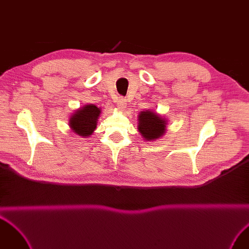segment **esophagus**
Here are the masks:
<instances>
[{
    "instance_id": "esophagus-1",
    "label": "esophagus",
    "mask_w": 249,
    "mask_h": 249,
    "mask_svg": "<svg viewBox=\"0 0 249 249\" xmlns=\"http://www.w3.org/2000/svg\"><path fill=\"white\" fill-rule=\"evenodd\" d=\"M116 103H117V106H118V108H119L120 110H124L126 101H125V99H124L123 97H117Z\"/></svg>"
}]
</instances>
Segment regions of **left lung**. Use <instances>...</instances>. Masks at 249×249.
<instances>
[{"instance_id": "1", "label": "left lung", "mask_w": 249, "mask_h": 249, "mask_svg": "<svg viewBox=\"0 0 249 249\" xmlns=\"http://www.w3.org/2000/svg\"><path fill=\"white\" fill-rule=\"evenodd\" d=\"M138 122V131L148 141L158 139L165 133L166 120L152 111L140 112Z\"/></svg>"}]
</instances>
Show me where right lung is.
I'll return each mask as SVG.
<instances>
[{"label": "right lung", "instance_id": "1", "mask_svg": "<svg viewBox=\"0 0 249 249\" xmlns=\"http://www.w3.org/2000/svg\"><path fill=\"white\" fill-rule=\"evenodd\" d=\"M100 114L101 109L94 104L86 105L71 116L70 127L77 135L88 137L95 131Z\"/></svg>", "mask_w": 249, "mask_h": 249}]
</instances>
